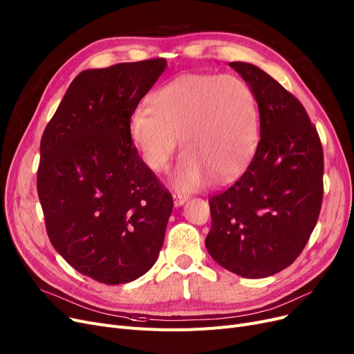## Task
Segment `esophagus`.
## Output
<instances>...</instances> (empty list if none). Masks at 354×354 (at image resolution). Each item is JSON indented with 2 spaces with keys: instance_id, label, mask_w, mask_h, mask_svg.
Returning a JSON list of instances; mask_svg holds the SVG:
<instances>
[{
  "instance_id": "34e87169",
  "label": "esophagus",
  "mask_w": 354,
  "mask_h": 354,
  "mask_svg": "<svg viewBox=\"0 0 354 354\" xmlns=\"http://www.w3.org/2000/svg\"><path fill=\"white\" fill-rule=\"evenodd\" d=\"M187 201V195L182 194V192H174V204L175 207H179Z\"/></svg>"
}]
</instances>
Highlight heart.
<instances>
[{
	"mask_svg": "<svg viewBox=\"0 0 354 354\" xmlns=\"http://www.w3.org/2000/svg\"><path fill=\"white\" fill-rule=\"evenodd\" d=\"M149 107L131 115V141L149 169L163 172L180 138L176 188L195 189L210 178L226 182L242 172L257 149L258 103L238 75L180 74L153 91Z\"/></svg>",
	"mask_w": 354,
	"mask_h": 354,
	"instance_id": "obj_1",
	"label": "heart"
}]
</instances>
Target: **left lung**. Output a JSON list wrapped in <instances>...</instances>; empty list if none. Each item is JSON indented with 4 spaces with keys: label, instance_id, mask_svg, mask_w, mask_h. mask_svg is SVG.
Listing matches in <instances>:
<instances>
[{
    "label": "left lung",
    "instance_id": "8db88e82",
    "mask_svg": "<svg viewBox=\"0 0 354 354\" xmlns=\"http://www.w3.org/2000/svg\"><path fill=\"white\" fill-rule=\"evenodd\" d=\"M259 108V141L243 175L208 198V254L245 279L293 264L319 217L324 153L317 128L290 91L248 62H230Z\"/></svg>",
    "mask_w": 354,
    "mask_h": 354
}]
</instances>
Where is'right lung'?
Listing matches in <instances>:
<instances>
[{
  "label": "right lung",
  "mask_w": 354,
  "mask_h": 354,
  "mask_svg": "<svg viewBox=\"0 0 354 354\" xmlns=\"http://www.w3.org/2000/svg\"><path fill=\"white\" fill-rule=\"evenodd\" d=\"M165 58L78 74L41 140L37 195L49 241L83 276L122 284L163 246L174 198L141 160L129 120Z\"/></svg>",
  "instance_id": "right-lung-1"
}]
</instances>
